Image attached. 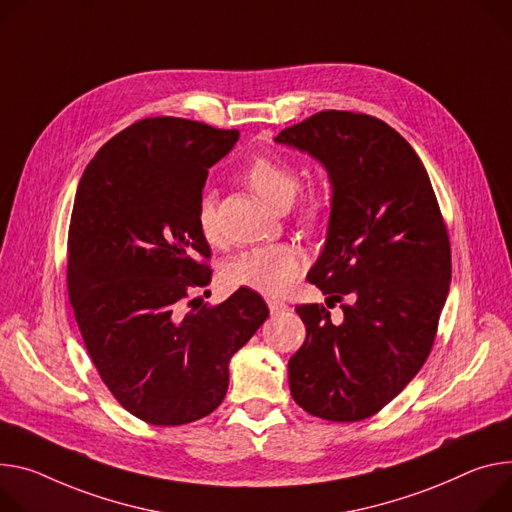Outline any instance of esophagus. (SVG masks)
<instances>
[{
  "instance_id": "obj_1",
  "label": "esophagus",
  "mask_w": 512,
  "mask_h": 512,
  "mask_svg": "<svg viewBox=\"0 0 512 512\" xmlns=\"http://www.w3.org/2000/svg\"><path fill=\"white\" fill-rule=\"evenodd\" d=\"M267 306H269V312H271V316L284 314L286 310H290V306H288L286 302H280V300H269V302H267Z\"/></svg>"
}]
</instances>
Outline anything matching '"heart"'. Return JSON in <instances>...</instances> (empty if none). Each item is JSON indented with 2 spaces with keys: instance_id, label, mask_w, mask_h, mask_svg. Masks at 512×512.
I'll return each instance as SVG.
<instances>
[{
  "instance_id": "obj_1",
  "label": "heart",
  "mask_w": 512,
  "mask_h": 512,
  "mask_svg": "<svg viewBox=\"0 0 512 512\" xmlns=\"http://www.w3.org/2000/svg\"><path fill=\"white\" fill-rule=\"evenodd\" d=\"M253 194L269 208L277 210L288 206L298 190L296 171L273 157H257L249 163L243 173ZM320 200L314 194L302 198V218L312 222L320 214ZM198 230L208 243H218L220 228L216 218L214 200L204 194L198 204ZM304 253L290 243H273L255 247L230 259L224 267L226 280L237 288H249L263 296H282L296 282V277L304 269Z\"/></svg>"
}]
</instances>
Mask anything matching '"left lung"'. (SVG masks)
Returning a JSON list of instances; mask_svg holds the SVG:
<instances>
[{
    "label": "left lung",
    "instance_id": "8db88e82",
    "mask_svg": "<svg viewBox=\"0 0 512 512\" xmlns=\"http://www.w3.org/2000/svg\"><path fill=\"white\" fill-rule=\"evenodd\" d=\"M331 181L327 241L308 271L343 318L296 306L306 341L290 357V392L324 421L382 410L427 361L451 282L447 228L425 165L386 122L327 110L275 136Z\"/></svg>",
    "mask_w": 512,
    "mask_h": 512
}]
</instances>
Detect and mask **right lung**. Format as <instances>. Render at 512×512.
<instances>
[{
    "instance_id": "right-lung-1",
    "label": "right lung",
    "mask_w": 512,
    "mask_h": 512,
    "mask_svg": "<svg viewBox=\"0 0 512 512\" xmlns=\"http://www.w3.org/2000/svg\"><path fill=\"white\" fill-rule=\"evenodd\" d=\"M237 141L239 130L147 118L108 141L77 185L67 249L75 320L108 390L151 425L216 410L232 355L269 316L249 288L216 306L185 304L212 277L196 220L208 169Z\"/></svg>"
}]
</instances>
